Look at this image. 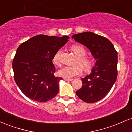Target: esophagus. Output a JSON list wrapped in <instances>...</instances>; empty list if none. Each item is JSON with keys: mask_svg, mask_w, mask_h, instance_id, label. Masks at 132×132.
Here are the masks:
<instances>
[{"mask_svg": "<svg viewBox=\"0 0 132 132\" xmlns=\"http://www.w3.org/2000/svg\"><path fill=\"white\" fill-rule=\"evenodd\" d=\"M64 79L65 81H72V79H68V78H64Z\"/></svg>", "mask_w": 132, "mask_h": 132, "instance_id": "34e87169", "label": "esophagus"}]
</instances>
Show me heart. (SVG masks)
I'll return each instance as SVG.
<instances>
[{
  "label": "heart",
  "instance_id": "1",
  "mask_svg": "<svg viewBox=\"0 0 132 132\" xmlns=\"http://www.w3.org/2000/svg\"><path fill=\"white\" fill-rule=\"evenodd\" d=\"M71 50L75 53L78 57L76 64L80 65L82 68L78 65L76 66H66L62 68L58 71V74L60 76L64 78L70 79L73 77L79 76L82 72L83 69L85 72H89L92 69L93 66V61L90 57L86 56L87 51L83 46L79 45H74L71 47ZM62 50H58L53 56V61L56 64L61 63V55Z\"/></svg>",
  "mask_w": 132,
  "mask_h": 132
}]
</instances>
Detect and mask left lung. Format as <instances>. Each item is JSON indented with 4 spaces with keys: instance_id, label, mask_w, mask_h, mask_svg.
Listing matches in <instances>:
<instances>
[{
    "instance_id": "left-lung-1",
    "label": "left lung",
    "mask_w": 132,
    "mask_h": 132,
    "mask_svg": "<svg viewBox=\"0 0 132 132\" xmlns=\"http://www.w3.org/2000/svg\"><path fill=\"white\" fill-rule=\"evenodd\" d=\"M72 38L89 48L96 60L92 72L81 79L82 86L76 93L84 102H97L106 96L117 80V52L108 39L94 33H78Z\"/></svg>"
}]
</instances>
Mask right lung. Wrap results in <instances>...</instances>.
I'll use <instances>...</instances> for the list:
<instances>
[{"label":"right lung","instance_id":"obj_1","mask_svg":"<svg viewBox=\"0 0 132 132\" xmlns=\"http://www.w3.org/2000/svg\"><path fill=\"white\" fill-rule=\"evenodd\" d=\"M69 37L38 35L21 44L12 62L14 80L28 98L43 102L54 98L63 78L55 77L52 60Z\"/></svg>","mask_w":132,"mask_h":132}]
</instances>
